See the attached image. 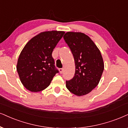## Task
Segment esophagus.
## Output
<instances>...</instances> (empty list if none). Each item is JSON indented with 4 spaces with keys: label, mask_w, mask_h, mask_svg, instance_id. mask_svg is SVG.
I'll return each instance as SVG.
<instances>
[{
    "label": "esophagus",
    "mask_w": 128,
    "mask_h": 128,
    "mask_svg": "<svg viewBox=\"0 0 128 128\" xmlns=\"http://www.w3.org/2000/svg\"><path fill=\"white\" fill-rule=\"evenodd\" d=\"M63 70H63V68H60L59 69V71H60V74H62V73Z\"/></svg>",
    "instance_id": "34e87169"
}]
</instances>
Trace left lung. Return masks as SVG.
Returning <instances> with one entry per match:
<instances>
[{
	"mask_svg": "<svg viewBox=\"0 0 128 128\" xmlns=\"http://www.w3.org/2000/svg\"><path fill=\"white\" fill-rule=\"evenodd\" d=\"M73 55L76 71L74 77L66 81V87L77 96L87 94L99 83L104 62L100 50L88 35L67 32L63 36Z\"/></svg>",
	"mask_w": 128,
	"mask_h": 128,
	"instance_id": "left-lung-1",
	"label": "left lung"
}]
</instances>
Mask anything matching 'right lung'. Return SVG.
<instances>
[{
    "label": "right lung",
    "instance_id": "1",
    "mask_svg": "<svg viewBox=\"0 0 128 128\" xmlns=\"http://www.w3.org/2000/svg\"><path fill=\"white\" fill-rule=\"evenodd\" d=\"M65 32H42L30 39L19 55L16 70L24 87L32 92H38L49 86L58 72L54 66L53 50Z\"/></svg>",
    "mask_w": 128,
    "mask_h": 128
}]
</instances>
